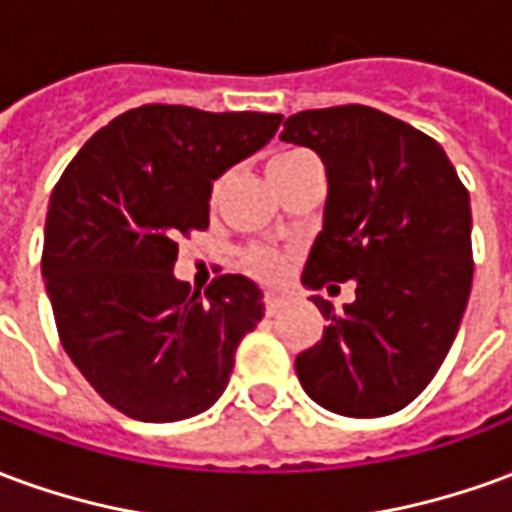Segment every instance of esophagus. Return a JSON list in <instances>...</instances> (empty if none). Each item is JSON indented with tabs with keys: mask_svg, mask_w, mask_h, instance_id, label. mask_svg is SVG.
Instances as JSON below:
<instances>
[{
	"mask_svg": "<svg viewBox=\"0 0 512 512\" xmlns=\"http://www.w3.org/2000/svg\"><path fill=\"white\" fill-rule=\"evenodd\" d=\"M290 304L288 296H282V293H266V312L268 315H279V312L285 310Z\"/></svg>",
	"mask_w": 512,
	"mask_h": 512,
	"instance_id": "1",
	"label": "esophagus"
}]
</instances>
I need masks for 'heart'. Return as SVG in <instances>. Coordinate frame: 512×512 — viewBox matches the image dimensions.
Returning <instances> with one entry per match:
<instances>
[{"mask_svg": "<svg viewBox=\"0 0 512 512\" xmlns=\"http://www.w3.org/2000/svg\"><path fill=\"white\" fill-rule=\"evenodd\" d=\"M312 161H318V158L312 156L310 150H301V147L282 150V153H277V156L268 161V178H271V183H277L279 178H285V175L296 172V169L304 167V164H312ZM219 189H222V180H213L211 202H216ZM244 266L249 268L255 277L274 282V279L285 277L290 260L285 252L271 249V246H249V249H244Z\"/></svg>", "mask_w": 512, "mask_h": 512, "instance_id": "obj_1", "label": "heart"}]
</instances>
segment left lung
<instances>
[{
    "instance_id": "8db88e82",
    "label": "left lung",
    "mask_w": 512,
    "mask_h": 512,
    "mask_svg": "<svg viewBox=\"0 0 512 512\" xmlns=\"http://www.w3.org/2000/svg\"><path fill=\"white\" fill-rule=\"evenodd\" d=\"M279 139L312 147L329 197L301 282L356 279V301L326 315L296 356L304 392L343 417L406 408L439 373L472 290L469 191L436 139L373 106L307 109Z\"/></svg>"
}]
</instances>
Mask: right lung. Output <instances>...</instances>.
Returning <instances> with one entry per match:
<instances>
[{"label": "right lung", "mask_w": 512, "mask_h": 512, "mask_svg": "<svg viewBox=\"0 0 512 512\" xmlns=\"http://www.w3.org/2000/svg\"><path fill=\"white\" fill-rule=\"evenodd\" d=\"M282 115L145 104L95 131L51 191L43 257L57 334L126 417L175 422L211 408L263 318L252 279L191 293L178 241L208 227L213 180L277 134Z\"/></svg>", "instance_id": "right-lung-1"}]
</instances>
